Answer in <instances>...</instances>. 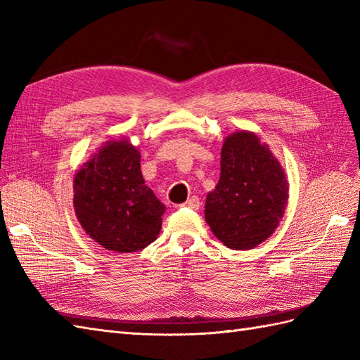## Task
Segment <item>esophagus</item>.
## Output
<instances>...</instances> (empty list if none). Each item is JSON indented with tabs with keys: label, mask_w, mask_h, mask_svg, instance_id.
<instances>
[{
	"label": "esophagus",
	"mask_w": 360,
	"mask_h": 360,
	"mask_svg": "<svg viewBox=\"0 0 360 360\" xmlns=\"http://www.w3.org/2000/svg\"><path fill=\"white\" fill-rule=\"evenodd\" d=\"M182 207L191 208V210H199V207H200V200H199V198H198V196H191V198H188V199L186 200V204H182Z\"/></svg>",
	"instance_id": "obj_1"
}]
</instances>
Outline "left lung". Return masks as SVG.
<instances>
[{
  "label": "left lung",
  "mask_w": 360,
  "mask_h": 360,
  "mask_svg": "<svg viewBox=\"0 0 360 360\" xmlns=\"http://www.w3.org/2000/svg\"><path fill=\"white\" fill-rule=\"evenodd\" d=\"M289 184L278 160L254 132L225 138L220 179L205 200L211 231L231 250H252L278 226Z\"/></svg>",
  "instance_id": "left-lung-1"
}]
</instances>
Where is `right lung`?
<instances>
[{
	"instance_id": "add662e5",
	"label": "right lung",
	"mask_w": 360,
	"mask_h": 360,
	"mask_svg": "<svg viewBox=\"0 0 360 360\" xmlns=\"http://www.w3.org/2000/svg\"><path fill=\"white\" fill-rule=\"evenodd\" d=\"M140 158L126 138L108 141L75 176L76 216L108 251H141L161 231L165 207L144 184Z\"/></svg>"
}]
</instances>
